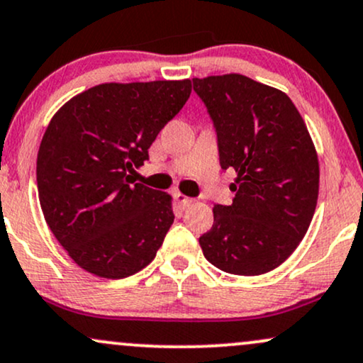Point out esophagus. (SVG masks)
<instances>
[{
  "mask_svg": "<svg viewBox=\"0 0 363 363\" xmlns=\"http://www.w3.org/2000/svg\"><path fill=\"white\" fill-rule=\"evenodd\" d=\"M173 197H174V200H177V202H178V206H182V207H189V206H191V203L195 202L194 199L186 197V195L180 194V191H177V194H174Z\"/></svg>",
  "mask_w": 363,
  "mask_h": 363,
  "instance_id": "esophagus-1",
  "label": "esophagus"
}]
</instances>
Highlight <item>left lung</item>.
I'll return each mask as SVG.
<instances>
[{
    "label": "left lung",
    "instance_id": "8db88e82",
    "mask_svg": "<svg viewBox=\"0 0 363 363\" xmlns=\"http://www.w3.org/2000/svg\"><path fill=\"white\" fill-rule=\"evenodd\" d=\"M191 83L214 123L220 168L238 173L233 203H216L200 248L228 274H267L299 246L316 211L319 163L308 127L285 93L242 74Z\"/></svg>",
    "mask_w": 363,
    "mask_h": 363
}]
</instances>
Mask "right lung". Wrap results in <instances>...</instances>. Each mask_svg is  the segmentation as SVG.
I'll use <instances>...</instances> for the list:
<instances>
[{
	"mask_svg": "<svg viewBox=\"0 0 363 363\" xmlns=\"http://www.w3.org/2000/svg\"><path fill=\"white\" fill-rule=\"evenodd\" d=\"M190 79L105 83L54 115L37 155L45 223L81 268L125 279L149 265L172 228V197L143 183L156 135L183 108Z\"/></svg>",
	"mask_w": 363,
	"mask_h": 363,
	"instance_id": "1",
	"label": "right lung"
}]
</instances>
